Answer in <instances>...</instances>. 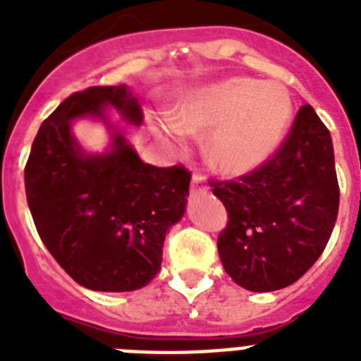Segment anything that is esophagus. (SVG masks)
<instances>
[{"instance_id":"esophagus-1","label":"esophagus","mask_w":361,"mask_h":361,"mask_svg":"<svg viewBox=\"0 0 361 361\" xmlns=\"http://www.w3.org/2000/svg\"><path fill=\"white\" fill-rule=\"evenodd\" d=\"M191 185H192V189H202V187H204L202 172H198V170H195V172H192Z\"/></svg>"}]
</instances>
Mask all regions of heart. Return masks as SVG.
Here are the masks:
<instances>
[{
	"label": "heart",
	"mask_w": 361,
	"mask_h": 361,
	"mask_svg": "<svg viewBox=\"0 0 361 361\" xmlns=\"http://www.w3.org/2000/svg\"><path fill=\"white\" fill-rule=\"evenodd\" d=\"M292 118L290 95L275 82L228 78L200 87L174 109L170 121L178 130L209 136V161L228 174L257 169L274 155Z\"/></svg>",
	"instance_id": "b5f03b06"
}]
</instances>
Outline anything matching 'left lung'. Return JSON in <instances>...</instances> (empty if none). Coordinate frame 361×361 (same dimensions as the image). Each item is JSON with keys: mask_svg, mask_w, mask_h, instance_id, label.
I'll return each mask as SVG.
<instances>
[{"mask_svg": "<svg viewBox=\"0 0 361 361\" xmlns=\"http://www.w3.org/2000/svg\"><path fill=\"white\" fill-rule=\"evenodd\" d=\"M225 204L217 249L234 283L252 292L296 283L322 255L339 212L330 130L303 104L269 159L236 180H209Z\"/></svg>", "mask_w": 361, "mask_h": 361, "instance_id": "left-lung-1", "label": "left lung"}]
</instances>
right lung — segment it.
Wrapping results in <instances>:
<instances>
[{
  "instance_id": "right-lung-1",
  "label": "right lung",
  "mask_w": 361,
  "mask_h": 361,
  "mask_svg": "<svg viewBox=\"0 0 361 361\" xmlns=\"http://www.w3.org/2000/svg\"><path fill=\"white\" fill-rule=\"evenodd\" d=\"M110 104L129 123L142 110L127 86H95L65 99L37 133L25 163V197L56 262L90 290L146 286L163 262V241L185 212L191 172L142 163L121 133L106 155H84L71 135L82 116L104 120Z\"/></svg>"
}]
</instances>
